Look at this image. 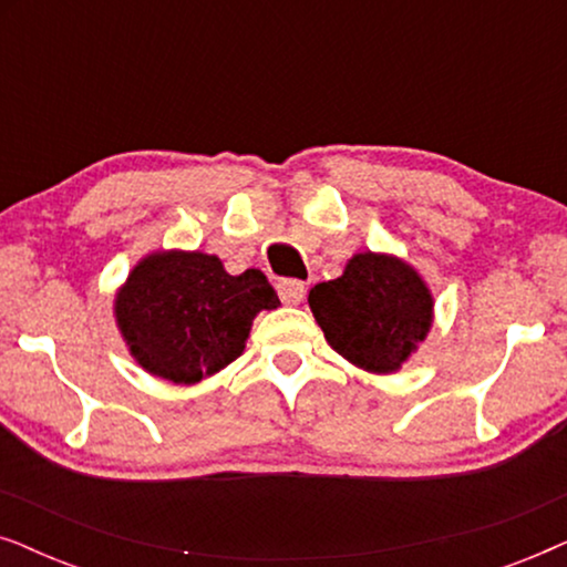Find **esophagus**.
I'll return each mask as SVG.
<instances>
[{
	"label": "esophagus",
	"instance_id": "34e87169",
	"mask_svg": "<svg viewBox=\"0 0 567 567\" xmlns=\"http://www.w3.org/2000/svg\"><path fill=\"white\" fill-rule=\"evenodd\" d=\"M305 281H297V278H284V281H278V297H281L284 305H299V301L305 299Z\"/></svg>",
	"mask_w": 567,
	"mask_h": 567
}]
</instances>
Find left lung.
<instances>
[{
    "instance_id": "1",
    "label": "left lung",
    "mask_w": 567,
    "mask_h": 567,
    "mask_svg": "<svg viewBox=\"0 0 567 567\" xmlns=\"http://www.w3.org/2000/svg\"><path fill=\"white\" fill-rule=\"evenodd\" d=\"M309 307L328 343L374 374L398 371L433 322V297L415 268L377 252L353 255L343 276L317 284Z\"/></svg>"
}]
</instances>
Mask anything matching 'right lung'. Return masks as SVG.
Returning <instances> with one entry per match:
<instances>
[{"instance_id":"obj_1","label":"right lung","mask_w":567,"mask_h":567,"mask_svg":"<svg viewBox=\"0 0 567 567\" xmlns=\"http://www.w3.org/2000/svg\"><path fill=\"white\" fill-rule=\"evenodd\" d=\"M260 270L229 276L216 255L154 252L131 270L115 297L128 351L154 377L196 384L245 351L260 309H276Z\"/></svg>"}]
</instances>
